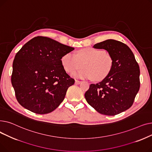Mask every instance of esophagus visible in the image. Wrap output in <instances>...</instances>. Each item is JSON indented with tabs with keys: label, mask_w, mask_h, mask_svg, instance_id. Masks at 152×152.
<instances>
[{
	"label": "esophagus",
	"mask_w": 152,
	"mask_h": 152,
	"mask_svg": "<svg viewBox=\"0 0 152 152\" xmlns=\"http://www.w3.org/2000/svg\"><path fill=\"white\" fill-rule=\"evenodd\" d=\"M81 83V81H79V80H77V79H76L75 80V83L76 84H79Z\"/></svg>",
	"instance_id": "esophagus-1"
}]
</instances>
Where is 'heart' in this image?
<instances>
[{
    "label": "heart",
    "mask_w": 152,
    "mask_h": 152,
    "mask_svg": "<svg viewBox=\"0 0 152 152\" xmlns=\"http://www.w3.org/2000/svg\"><path fill=\"white\" fill-rule=\"evenodd\" d=\"M62 65L67 72L72 73L81 66V70L75 72L72 76L78 78H92L100 81L105 78L113 67V60L108 52L92 47L79 50L76 55L72 53L64 55L61 60Z\"/></svg>",
    "instance_id": "b5f03b06"
}]
</instances>
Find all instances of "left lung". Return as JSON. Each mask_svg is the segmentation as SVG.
Segmentation results:
<instances>
[{
    "label": "left lung",
    "instance_id": "1",
    "mask_svg": "<svg viewBox=\"0 0 152 152\" xmlns=\"http://www.w3.org/2000/svg\"><path fill=\"white\" fill-rule=\"evenodd\" d=\"M93 47L106 50L113 64L105 78L90 85L84 95L86 100L101 114L118 115L133 104L140 88L139 66L130 48L120 41L108 39Z\"/></svg>",
    "mask_w": 152,
    "mask_h": 152
}]
</instances>
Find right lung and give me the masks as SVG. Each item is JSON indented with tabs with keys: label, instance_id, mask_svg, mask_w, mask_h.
<instances>
[{
	"label": "right lung",
	"instance_id": "1",
	"mask_svg": "<svg viewBox=\"0 0 152 152\" xmlns=\"http://www.w3.org/2000/svg\"><path fill=\"white\" fill-rule=\"evenodd\" d=\"M75 49L49 37L31 39L16 54L11 77L20 104L37 114L49 113L65 99L75 84L64 69L61 59Z\"/></svg>",
	"mask_w": 152,
	"mask_h": 152
}]
</instances>
